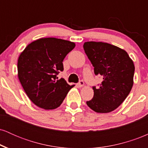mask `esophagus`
Returning <instances> with one entry per match:
<instances>
[{
  "label": "esophagus",
  "instance_id": "34e87169",
  "mask_svg": "<svg viewBox=\"0 0 148 148\" xmlns=\"http://www.w3.org/2000/svg\"><path fill=\"white\" fill-rule=\"evenodd\" d=\"M84 86V81H82V80H81V81H79V84H78V86H79V88H82Z\"/></svg>",
  "mask_w": 148,
  "mask_h": 148
}]
</instances>
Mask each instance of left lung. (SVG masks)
<instances>
[{"label":"left lung","instance_id":"left-lung-1","mask_svg":"<svg viewBox=\"0 0 148 148\" xmlns=\"http://www.w3.org/2000/svg\"><path fill=\"white\" fill-rule=\"evenodd\" d=\"M84 49L95 75L103 77L99 88H92L94 97L86 103L96 113H110L125 101L132 90L133 60L126 51L106 42H86Z\"/></svg>","mask_w":148,"mask_h":148}]
</instances>
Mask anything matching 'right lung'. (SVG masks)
Segmentation results:
<instances>
[{
	"instance_id": "obj_1",
	"label": "right lung",
	"mask_w": 148,
	"mask_h": 148,
	"mask_svg": "<svg viewBox=\"0 0 148 148\" xmlns=\"http://www.w3.org/2000/svg\"><path fill=\"white\" fill-rule=\"evenodd\" d=\"M75 43L55 37H45L29 44L18 56V77L32 102L45 110L57 108L69 90L57 74L63 70L62 61Z\"/></svg>"
}]
</instances>
